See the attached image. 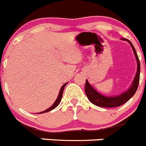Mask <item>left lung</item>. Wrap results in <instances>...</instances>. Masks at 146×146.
Wrapping results in <instances>:
<instances>
[{"instance_id": "1", "label": "left lung", "mask_w": 146, "mask_h": 146, "mask_svg": "<svg viewBox=\"0 0 146 146\" xmlns=\"http://www.w3.org/2000/svg\"><path fill=\"white\" fill-rule=\"evenodd\" d=\"M122 40H125L127 42H128L131 45L132 48H133V52H134L136 60H137V73H136L135 78L133 80V82L132 84V86L130 88H129L127 92H124L122 94L118 95V96H105L104 95L99 94L97 91L94 89L92 85H90L88 81H86L85 84V92L86 94L87 97H88V100L92 102V104L94 105L98 106V107H119V106L125 104V102H127L128 100H130L134 94H135L136 91L137 89L139 84V81H140V71H141V65H140V61H139L138 56H137V53H136L135 49L134 46L131 43L130 41L128 39H124L122 38Z\"/></svg>"}]
</instances>
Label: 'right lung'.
<instances>
[{"instance_id": "add662e5", "label": "right lung", "mask_w": 146, "mask_h": 146, "mask_svg": "<svg viewBox=\"0 0 146 146\" xmlns=\"http://www.w3.org/2000/svg\"><path fill=\"white\" fill-rule=\"evenodd\" d=\"M68 84V82L65 83V84H64V85L62 86V87H61L60 90V92H59V94H58V98H57L56 101H55V102H54V104H52V106H51V107H50V108L47 109V110H44V111H41V112H39V114H42V113L48 112V111H51V110H52L53 109L56 108V107H58V105H59V104H60V103L61 99H62V94H63V90H64V88H65V86H66V84Z\"/></svg>"}]
</instances>
